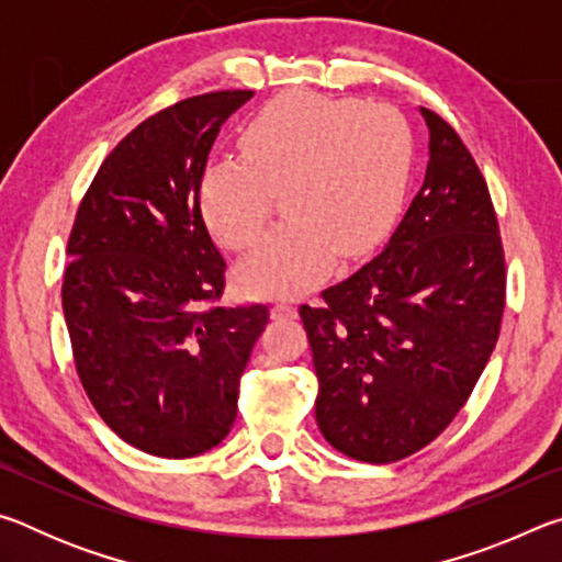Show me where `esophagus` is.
I'll use <instances>...</instances> for the list:
<instances>
[{
    "label": "esophagus",
    "instance_id": "34e87169",
    "mask_svg": "<svg viewBox=\"0 0 562 562\" xmlns=\"http://www.w3.org/2000/svg\"><path fill=\"white\" fill-rule=\"evenodd\" d=\"M294 315H297V307H294L292 300H284V297L274 300V304H272V317L282 319V317H294Z\"/></svg>",
    "mask_w": 562,
    "mask_h": 562
}]
</instances>
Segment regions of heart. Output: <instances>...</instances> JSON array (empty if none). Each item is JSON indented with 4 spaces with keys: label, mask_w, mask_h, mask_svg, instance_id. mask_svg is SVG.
<instances>
[{
    "label": "heart",
    "mask_w": 562,
    "mask_h": 562,
    "mask_svg": "<svg viewBox=\"0 0 562 562\" xmlns=\"http://www.w3.org/2000/svg\"><path fill=\"white\" fill-rule=\"evenodd\" d=\"M240 150L203 170V215L217 240L245 250L284 190L292 223L247 255L237 280L250 292L294 294L325 280L337 252L355 260L384 240L404 201L414 138L394 109L297 91L247 123Z\"/></svg>",
    "instance_id": "b5f03b06"
}]
</instances>
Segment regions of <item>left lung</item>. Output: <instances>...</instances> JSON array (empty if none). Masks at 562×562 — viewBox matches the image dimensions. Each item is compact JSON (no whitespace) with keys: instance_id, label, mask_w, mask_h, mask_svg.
<instances>
[{"instance_id":"8db88e82","label":"left lung","mask_w":562,"mask_h":562,"mask_svg":"<svg viewBox=\"0 0 562 562\" xmlns=\"http://www.w3.org/2000/svg\"><path fill=\"white\" fill-rule=\"evenodd\" d=\"M429 166L372 262L302 304L319 379L317 426L349 459L422 451L461 412L506 307V260L488 186L449 123L422 109Z\"/></svg>"}]
</instances>
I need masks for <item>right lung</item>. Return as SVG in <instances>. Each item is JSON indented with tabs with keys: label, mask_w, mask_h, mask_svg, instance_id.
I'll return each mask as SVG.
<instances>
[{
	"label": "right lung",
	"mask_w": 562,
	"mask_h": 562,
	"mask_svg": "<svg viewBox=\"0 0 562 562\" xmlns=\"http://www.w3.org/2000/svg\"><path fill=\"white\" fill-rule=\"evenodd\" d=\"M252 91H213L138 123L103 160L69 235L61 307L76 372L123 441L160 459L221 443L265 304L205 307L225 262L201 213L207 154Z\"/></svg>",
	"instance_id": "obj_1"
}]
</instances>
